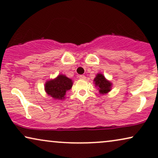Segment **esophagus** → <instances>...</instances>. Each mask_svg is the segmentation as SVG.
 Masks as SVG:
<instances>
[{
	"mask_svg": "<svg viewBox=\"0 0 158 158\" xmlns=\"http://www.w3.org/2000/svg\"><path fill=\"white\" fill-rule=\"evenodd\" d=\"M79 78L80 79H85V75H79Z\"/></svg>",
	"mask_w": 158,
	"mask_h": 158,
	"instance_id": "obj_1",
	"label": "esophagus"
}]
</instances>
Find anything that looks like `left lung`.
Instances as JSON below:
<instances>
[{"mask_svg":"<svg viewBox=\"0 0 158 158\" xmlns=\"http://www.w3.org/2000/svg\"><path fill=\"white\" fill-rule=\"evenodd\" d=\"M95 85L98 86V89L101 94H107L111 90V83L106 80L105 77L102 74H97L96 77L94 78Z\"/></svg>","mask_w":158,"mask_h":158,"instance_id":"1","label":"left lung"}]
</instances>
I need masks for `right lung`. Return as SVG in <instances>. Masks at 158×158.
Listing matches in <instances>:
<instances>
[{
  "label": "right lung",
  "instance_id": "1",
  "mask_svg": "<svg viewBox=\"0 0 158 158\" xmlns=\"http://www.w3.org/2000/svg\"><path fill=\"white\" fill-rule=\"evenodd\" d=\"M72 80L64 75H58L57 78L47 82L45 85L46 92L55 99H62L67 90L72 88Z\"/></svg>",
  "mask_w": 158,
  "mask_h": 158
}]
</instances>
